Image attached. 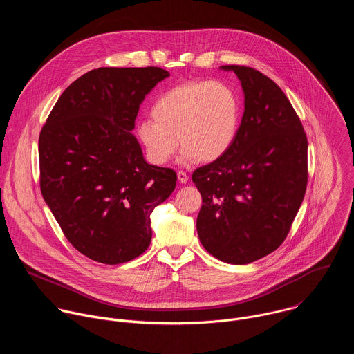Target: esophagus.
<instances>
[{"instance_id":"1","label":"esophagus","mask_w":354,"mask_h":354,"mask_svg":"<svg viewBox=\"0 0 354 354\" xmlns=\"http://www.w3.org/2000/svg\"><path fill=\"white\" fill-rule=\"evenodd\" d=\"M178 180H179L180 183H186V182L189 180L187 174H186V172H183V171H178Z\"/></svg>"}]
</instances>
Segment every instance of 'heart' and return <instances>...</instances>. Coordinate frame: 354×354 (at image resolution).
<instances>
[{
  "instance_id": "heart-1",
  "label": "heart",
  "mask_w": 354,
  "mask_h": 354,
  "mask_svg": "<svg viewBox=\"0 0 354 354\" xmlns=\"http://www.w3.org/2000/svg\"><path fill=\"white\" fill-rule=\"evenodd\" d=\"M151 119L138 122L136 133L147 160L165 165L180 144V161L212 162L234 145L242 116L241 97L224 81H186L162 92L151 108Z\"/></svg>"
}]
</instances>
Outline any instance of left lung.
Masks as SVG:
<instances>
[{
    "label": "left lung",
    "mask_w": 354,
    "mask_h": 354,
    "mask_svg": "<svg viewBox=\"0 0 354 354\" xmlns=\"http://www.w3.org/2000/svg\"><path fill=\"white\" fill-rule=\"evenodd\" d=\"M221 68L239 78L245 112L228 153L192 175L203 200L196 227L209 254L246 265L288 235L307 190L308 141L274 81L246 66Z\"/></svg>",
    "instance_id": "left-lung-1"
}]
</instances>
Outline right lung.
Masks as SVG:
<instances>
[{
    "instance_id": "1",
    "label": "right lung",
    "mask_w": 354,
    "mask_h": 354,
    "mask_svg": "<svg viewBox=\"0 0 354 354\" xmlns=\"http://www.w3.org/2000/svg\"><path fill=\"white\" fill-rule=\"evenodd\" d=\"M169 73L100 67L59 97L39 136L40 190L68 242L86 258L119 265L153 236L151 213L176 172L145 162L131 134L145 95Z\"/></svg>"
}]
</instances>
